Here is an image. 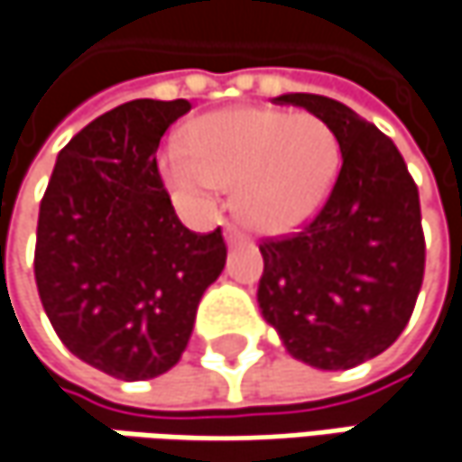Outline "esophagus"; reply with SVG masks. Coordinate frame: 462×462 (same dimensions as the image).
<instances>
[{
  "mask_svg": "<svg viewBox=\"0 0 462 462\" xmlns=\"http://www.w3.org/2000/svg\"><path fill=\"white\" fill-rule=\"evenodd\" d=\"M223 236H226V245H228V247H234V245H242V242H245V234H242L236 226H231V223H226Z\"/></svg>",
  "mask_w": 462,
  "mask_h": 462,
  "instance_id": "34e87169",
  "label": "esophagus"
}]
</instances>
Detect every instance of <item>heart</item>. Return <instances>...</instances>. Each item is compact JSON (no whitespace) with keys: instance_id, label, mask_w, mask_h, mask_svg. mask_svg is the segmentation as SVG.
I'll list each match as a JSON object with an SVG mask.
<instances>
[{"instance_id":"heart-1","label":"heart","mask_w":462,"mask_h":462,"mask_svg":"<svg viewBox=\"0 0 462 462\" xmlns=\"http://www.w3.org/2000/svg\"><path fill=\"white\" fill-rule=\"evenodd\" d=\"M165 186L191 205L236 187V208L252 231L283 236L323 208L339 173L334 131L308 113L228 107L186 125L183 144L160 152Z\"/></svg>"}]
</instances>
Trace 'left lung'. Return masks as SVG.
I'll use <instances>...</instances> for the list:
<instances>
[{"instance_id":"left-lung-1","label":"left lung","mask_w":462,"mask_h":462,"mask_svg":"<svg viewBox=\"0 0 462 462\" xmlns=\"http://www.w3.org/2000/svg\"><path fill=\"white\" fill-rule=\"evenodd\" d=\"M337 136L342 171L297 236L265 242L257 302L286 352L320 371L381 355L411 320L426 245L418 189L389 136L320 94H281Z\"/></svg>"}]
</instances>
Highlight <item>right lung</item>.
Instances as JSON below:
<instances>
[{"label":"right lung","mask_w":462,"mask_h":462,"mask_svg":"<svg viewBox=\"0 0 462 462\" xmlns=\"http://www.w3.org/2000/svg\"><path fill=\"white\" fill-rule=\"evenodd\" d=\"M189 110L134 99L91 120L57 154L39 208L44 313L76 357L116 379H154L181 360L226 265L220 228L189 231L157 173L160 139Z\"/></svg>","instance_id":"obj_1"}]
</instances>
